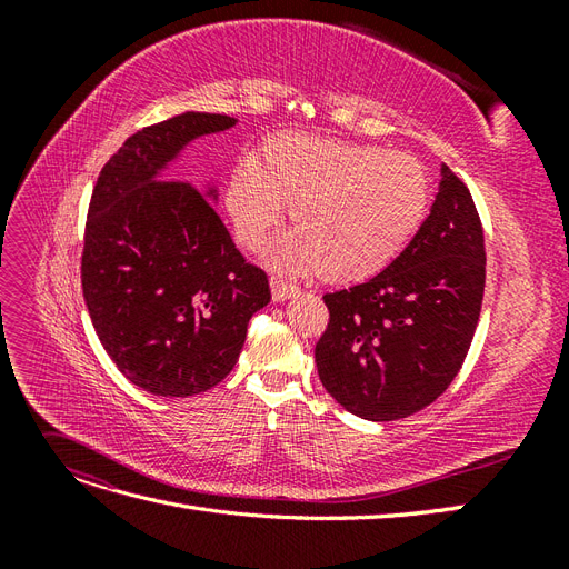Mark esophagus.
Masks as SVG:
<instances>
[{"mask_svg":"<svg viewBox=\"0 0 569 569\" xmlns=\"http://www.w3.org/2000/svg\"><path fill=\"white\" fill-rule=\"evenodd\" d=\"M270 289H272V299L282 301V299H289L291 295H297L299 287L287 282V280H280V278H270Z\"/></svg>","mask_w":569,"mask_h":569,"instance_id":"34e87169","label":"esophagus"}]
</instances>
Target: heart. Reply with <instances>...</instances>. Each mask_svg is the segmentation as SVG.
Here are the masks:
<instances>
[{"label": "heart", "mask_w": 569, "mask_h": 569, "mask_svg": "<svg viewBox=\"0 0 569 569\" xmlns=\"http://www.w3.org/2000/svg\"><path fill=\"white\" fill-rule=\"evenodd\" d=\"M425 166L401 151L313 134H278L261 161H242L228 182L239 242L261 249L287 207L297 232L278 261L332 282H363L389 268L429 209Z\"/></svg>", "instance_id": "b5f03b06"}]
</instances>
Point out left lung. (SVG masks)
<instances>
[{
	"label": "left lung",
	"mask_w": 569,
	"mask_h": 569,
	"mask_svg": "<svg viewBox=\"0 0 569 569\" xmlns=\"http://www.w3.org/2000/svg\"><path fill=\"white\" fill-rule=\"evenodd\" d=\"M432 213L372 280L325 295L316 343L322 387L358 418L412 416L462 368L487 280L485 232L468 187L441 168Z\"/></svg>",
	"instance_id": "obj_1"
}]
</instances>
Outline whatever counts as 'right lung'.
<instances>
[{"instance_id": "1", "label": "right lung", "mask_w": 569, "mask_h": 569, "mask_svg": "<svg viewBox=\"0 0 569 569\" xmlns=\"http://www.w3.org/2000/svg\"><path fill=\"white\" fill-rule=\"evenodd\" d=\"M230 116L187 111L130 134L101 168L82 244V297L101 347L132 385L192 396L234 368L251 316L270 301L216 206L159 170Z\"/></svg>"}]
</instances>
